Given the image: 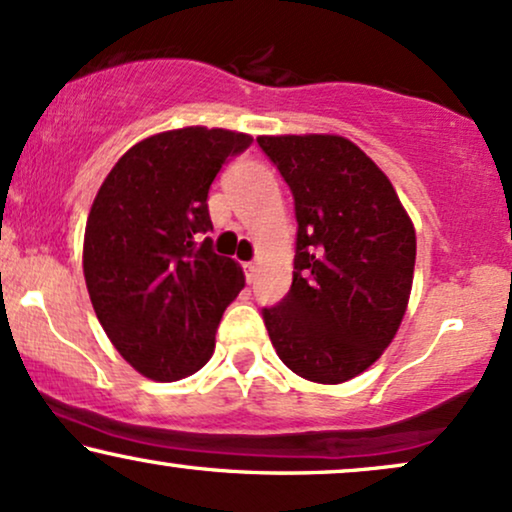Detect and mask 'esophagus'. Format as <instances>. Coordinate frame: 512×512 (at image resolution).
Here are the masks:
<instances>
[{"label": "esophagus", "mask_w": 512, "mask_h": 512, "mask_svg": "<svg viewBox=\"0 0 512 512\" xmlns=\"http://www.w3.org/2000/svg\"><path fill=\"white\" fill-rule=\"evenodd\" d=\"M243 272H245V279H248V283H255V279H257V264L255 262H245Z\"/></svg>", "instance_id": "34e87169"}]
</instances>
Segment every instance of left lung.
<instances>
[{
	"mask_svg": "<svg viewBox=\"0 0 512 512\" xmlns=\"http://www.w3.org/2000/svg\"><path fill=\"white\" fill-rule=\"evenodd\" d=\"M295 202L293 283L262 317L298 377L341 384L379 360L408 307L415 226L384 171L341 135H260Z\"/></svg>",
	"mask_w": 512,
	"mask_h": 512,
	"instance_id": "8db88e82",
	"label": "left lung"
}]
</instances>
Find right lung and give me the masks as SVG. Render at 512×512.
<instances>
[{
  "mask_svg": "<svg viewBox=\"0 0 512 512\" xmlns=\"http://www.w3.org/2000/svg\"><path fill=\"white\" fill-rule=\"evenodd\" d=\"M250 135L188 126L140 140L123 155L88 214L83 274L104 334L147 379L205 367L243 269L212 250L207 193Z\"/></svg>",
  "mask_w": 512,
  "mask_h": 512,
  "instance_id": "obj_1",
  "label": "right lung"
}]
</instances>
